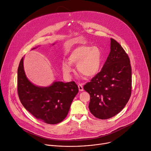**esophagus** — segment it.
<instances>
[{"label":"esophagus","mask_w":151,"mask_h":151,"mask_svg":"<svg viewBox=\"0 0 151 151\" xmlns=\"http://www.w3.org/2000/svg\"><path fill=\"white\" fill-rule=\"evenodd\" d=\"M78 89H79L80 91H83V87L82 84H78Z\"/></svg>","instance_id":"1"}]
</instances>
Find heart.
I'll return each mask as SVG.
<instances>
[{
	"instance_id": "b5f03b06",
	"label": "heart",
	"mask_w": 151,
	"mask_h": 151,
	"mask_svg": "<svg viewBox=\"0 0 151 151\" xmlns=\"http://www.w3.org/2000/svg\"><path fill=\"white\" fill-rule=\"evenodd\" d=\"M68 63L63 62L62 68L63 73L69 76L73 72L71 65H77L78 71L86 77L96 76L100 69L102 54L97 46L81 45L74 49L68 57Z\"/></svg>"
}]
</instances>
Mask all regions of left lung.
I'll return each instance as SVG.
<instances>
[{
  "instance_id": "8db88e82",
  "label": "left lung",
  "mask_w": 151,
  "mask_h": 151,
  "mask_svg": "<svg viewBox=\"0 0 151 151\" xmlns=\"http://www.w3.org/2000/svg\"><path fill=\"white\" fill-rule=\"evenodd\" d=\"M83 88L90 95V112L99 119L114 117L129 101L132 88L130 60L114 39H111L110 53L101 71Z\"/></svg>"
}]
</instances>
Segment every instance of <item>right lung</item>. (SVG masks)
Returning a JSON list of instances; mask_svg holds the SVG:
<instances>
[{
  "label": "right lung",
  "instance_id": "obj_1",
  "mask_svg": "<svg viewBox=\"0 0 151 151\" xmlns=\"http://www.w3.org/2000/svg\"><path fill=\"white\" fill-rule=\"evenodd\" d=\"M24 58H22L17 70V91L22 105L44 123L54 124L61 122L66 118L78 93L77 85L73 81L67 83L55 81L46 87L34 85L26 76Z\"/></svg>",
  "mask_w": 151,
  "mask_h": 151
}]
</instances>
